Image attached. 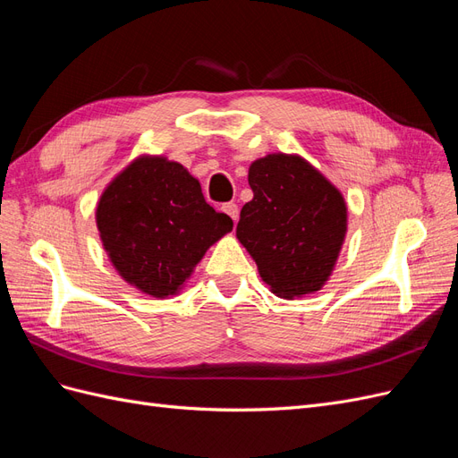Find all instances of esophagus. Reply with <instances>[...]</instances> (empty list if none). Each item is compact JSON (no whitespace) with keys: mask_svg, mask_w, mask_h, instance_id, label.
I'll list each match as a JSON object with an SVG mask.
<instances>
[{"mask_svg":"<svg viewBox=\"0 0 458 458\" xmlns=\"http://www.w3.org/2000/svg\"><path fill=\"white\" fill-rule=\"evenodd\" d=\"M221 210H224L233 221H237L239 219V206L234 204V202H227V204H224L221 206Z\"/></svg>","mask_w":458,"mask_h":458,"instance_id":"1","label":"esophagus"}]
</instances>
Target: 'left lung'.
<instances>
[{"label": "left lung", "mask_w": 458, "mask_h": 458, "mask_svg": "<svg viewBox=\"0 0 458 458\" xmlns=\"http://www.w3.org/2000/svg\"><path fill=\"white\" fill-rule=\"evenodd\" d=\"M254 199L241 210L237 239L271 293L293 300L321 290L348 231L342 192L298 155L275 152L250 164Z\"/></svg>", "instance_id": "8db88e82"}]
</instances>
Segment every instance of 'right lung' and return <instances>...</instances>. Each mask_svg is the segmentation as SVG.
I'll return each instance as SVG.
<instances>
[{
    "mask_svg": "<svg viewBox=\"0 0 458 458\" xmlns=\"http://www.w3.org/2000/svg\"><path fill=\"white\" fill-rule=\"evenodd\" d=\"M95 221L118 275L152 298L175 296L208 248L233 229L187 168L148 155L106 185Z\"/></svg>",
    "mask_w": 458,
    "mask_h": 458,
    "instance_id": "add662e5",
    "label": "right lung"
}]
</instances>
